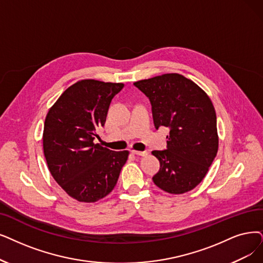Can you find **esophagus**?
I'll return each instance as SVG.
<instances>
[{"instance_id": "34e87169", "label": "esophagus", "mask_w": 263, "mask_h": 263, "mask_svg": "<svg viewBox=\"0 0 263 263\" xmlns=\"http://www.w3.org/2000/svg\"><path fill=\"white\" fill-rule=\"evenodd\" d=\"M132 153H133V154H136V155H140V156L148 155V152H145V151H136V150H133Z\"/></svg>"}]
</instances>
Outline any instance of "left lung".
I'll use <instances>...</instances> for the list:
<instances>
[{"label": "left lung", "instance_id": "obj_1", "mask_svg": "<svg viewBox=\"0 0 263 263\" xmlns=\"http://www.w3.org/2000/svg\"><path fill=\"white\" fill-rule=\"evenodd\" d=\"M152 104L156 129L170 127L167 150L152 151L160 171L152 178L163 191L182 194L204 179L218 152L214 104L196 84L178 73L135 82Z\"/></svg>", "mask_w": 263, "mask_h": 263}]
</instances>
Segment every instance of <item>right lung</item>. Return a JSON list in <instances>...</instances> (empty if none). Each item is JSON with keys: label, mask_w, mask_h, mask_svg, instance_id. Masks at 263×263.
<instances>
[{"label": "right lung", "mask_w": 263, "mask_h": 263, "mask_svg": "<svg viewBox=\"0 0 263 263\" xmlns=\"http://www.w3.org/2000/svg\"><path fill=\"white\" fill-rule=\"evenodd\" d=\"M123 83L82 80L68 87L48 110L43 150L48 170L64 191L82 203H95L115 186L128 151L93 142L112 98Z\"/></svg>", "instance_id": "add662e5"}]
</instances>
